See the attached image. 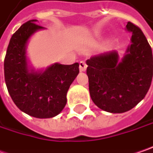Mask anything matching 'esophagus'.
Wrapping results in <instances>:
<instances>
[{
	"label": "esophagus",
	"instance_id": "1",
	"mask_svg": "<svg viewBox=\"0 0 153 153\" xmlns=\"http://www.w3.org/2000/svg\"><path fill=\"white\" fill-rule=\"evenodd\" d=\"M86 68H87V65L84 62H79V70L81 72H85L86 70Z\"/></svg>",
	"mask_w": 153,
	"mask_h": 153
}]
</instances>
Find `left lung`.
I'll list each match as a JSON object with an SVG mask.
<instances>
[{"instance_id": "8db88e82", "label": "left lung", "mask_w": 153, "mask_h": 153, "mask_svg": "<svg viewBox=\"0 0 153 153\" xmlns=\"http://www.w3.org/2000/svg\"><path fill=\"white\" fill-rule=\"evenodd\" d=\"M126 30L132 32V37L123 58L111 50L86 61L91 100L99 109L115 114L135 107L146 95L152 79V52L146 38L131 22Z\"/></svg>"}]
</instances>
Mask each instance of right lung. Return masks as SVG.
Returning a JSON list of instances; mask_svg holds the SVG:
<instances>
[{"label":"right lung","instance_id":"add662e5","mask_svg":"<svg viewBox=\"0 0 153 153\" xmlns=\"http://www.w3.org/2000/svg\"><path fill=\"white\" fill-rule=\"evenodd\" d=\"M31 19L12 36L4 61V75L13 103L25 114L36 118L57 116L67 103V92L79 73V63H54L36 70L29 63L27 44L31 36L45 29Z\"/></svg>","mask_w":153,"mask_h":153}]
</instances>
